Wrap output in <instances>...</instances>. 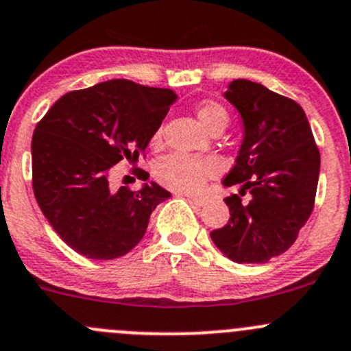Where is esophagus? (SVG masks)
<instances>
[{"label": "esophagus", "instance_id": "obj_1", "mask_svg": "<svg viewBox=\"0 0 351 351\" xmlns=\"http://www.w3.org/2000/svg\"><path fill=\"white\" fill-rule=\"evenodd\" d=\"M185 197H186V200L190 202V204L197 205V207H204V205L207 204V200H205V198H202V197H192V195H185Z\"/></svg>", "mask_w": 351, "mask_h": 351}]
</instances>
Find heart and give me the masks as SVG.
I'll return each mask as SVG.
<instances>
[{"label": "heart", "mask_w": 351, "mask_h": 351, "mask_svg": "<svg viewBox=\"0 0 351 351\" xmlns=\"http://www.w3.org/2000/svg\"><path fill=\"white\" fill-rule=\"evenodd\" d=\"M197 117L202 125L210 132L217 129H226L229 115L224 107L215 101H204L197 108ZM159 141V132L154 136V143ZM221 166L214 158H200L190 154H169L158 161L154 168V176L162 186L173 192L197 195L204 190L205 183L219 175Z\"/></svg>", "instance_id": "obj_1"}]
</instances>
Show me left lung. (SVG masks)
I'll return each mask as SVG.
<instances>
[{
    "instance_id": "8db88e82",
    "label": "left lung",
    "mask_w": 351,
    "mask_h": 351,
    "mask_svg": "<svg viewBox=\"0 0 351 351\" xmlns=\"http://www.w3.org/2000/svg\"><path fill=\"white\" fill-rule=\"evenodd\" d=\"M226 98L238 108L244 139L226 186L241 183L252 200L226 198L228 224L210 232L215 246L236 263H267L285 253L313 214L319 149L302 107L250 80H234Z\"/></svg>"
}]
</instances>
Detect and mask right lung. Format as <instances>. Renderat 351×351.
<instances>
[{
	"label": "right lung",
	"instance_id": "obj_1",
	"mask_svg": "<svg viewBox=\"0 0 351 351\" xmlns=\"http://www.w3.org/2000/svg\"><path fill=\"white\" fill-rule=\"evenodd\" d=\"M176 95L112 80L62 95L32 137V186L42 214L76 253L113 260L146 234L156 205L171 197L156 183L134 192L108 185L115 165L136 162ZM141 180L149 173L136 169Z\"/></svg>",
	"mask_w": 351,
	"mask_h": 351
}]
</instances>
